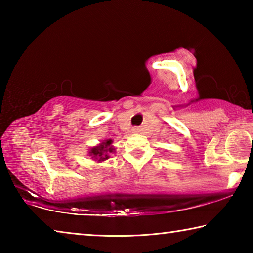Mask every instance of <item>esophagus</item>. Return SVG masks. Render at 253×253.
Wrapping results in <instances>:
<instances>
[{
  "mask_svg": "<svg viewBox=\"0 0 253 253\" xmlns=\"http://www.w3.org/2000/svg\"><path fill=\"white\" fill-rule=\"evenodd\" d=\"M132 131H134V132H137V131H138V128H137V127H134V128H132Z\"/></svg>",
  "mask_w": 253,
  "mask_h": 253,
  "instance_id": "esophagus-1",
  "label": "esophagus"
}]
</instances>
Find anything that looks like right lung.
Here are the masks:
<instances>
[{"mask_svg": "<svg viewBox=\"0 0 253 253\" xmlns=\"http://www.w3.org/2000/svg\"><path fill=\"white\" fill-rule=\"evenodd\" d=\"M111 144H113V140L111 139L104 140V142L100 143L98 146L92 147L90 151H89V155L92 156V158H95V161L98 162L108 160L109 154L115 151L114 147L111 146Z\"/></svg>", "mask_w": 253, "mask_h": 253, "instance_id": "obj_1", "label": "right lung"}]
</instances>
